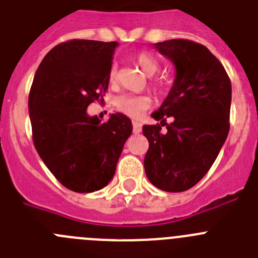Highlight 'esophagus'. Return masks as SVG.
<instances>
[{
  "label": "esophagus",
  "mask_w": 258,
  "mask_h": 258,
  "mask_svg": "<svg viewBox=\"0 0 258 258\" xmlns=\"http://www.w3.org/2000/svg\"><path fill=\"white\" fill-rule=\"evenodd\" d=\"M133 132L136 134L141 133V132H142V124H141V122L133 121Z\"/></svg>",
  "instance_id": "esophagus-1"
}]
</instances>
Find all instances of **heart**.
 Instances as JSON below:
<instances>
[{
    "mask_svg": "<svg viewBox=\"0 0 258 258\" xmlns=\"http://www.w3.org/2000/svg\"><path fill=\"white\" fill-rule=\"evenodd\" d=\"M134 60H136L137 64L142 68L144 73L147 76H153L154 73L158 71L159 63L156 59L153 54L148 53V51H138V53L134 54ZM117 80V68L116 64H112L110 67L109 71V82L115 83ZM154 87L161 90L162 85L158 81H154L153 82ZM151 106V99L146 95H132V94H122L115 100V107L117 109V111L122 112V114L127 115V116L134 117H141L143 115V112L146 111L148 107Z\"/></svg>",
    "mask_w": 258,
    "mask_h": 258,
    "instance_id": "obj_1",
    "label": "heart"
}]
</instances>
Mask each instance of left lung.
Wrapping results in <instances>:
<instances>
[{
  "instance_id": "1",
  "label": "left lung",
  "mask_w": 258,
  "mask_h": 258,
  "mask_svg": "<svg viewBox=\"0 0 258 258\" xmlns=\"http://www.w3.org/2000/svg\"><path fill=\"white\" fill-rule=\"evenodd\" d=\"M154 46L172 60L176 78L167 99L152 114L159 122L143 126L149 142L144 170L159 190L181 192L207 175L227 139L232 85L207 46L186 39Z\"/></svg>"
}]
</instances>
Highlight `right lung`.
<instances>
[{
  "label": "right lung",
  "mask_w": 258,
  "mask_h": 258,
  "mask_svg": "<svg viewBox=\"0 0 258 258\" xmlns=\"http://www.w3.org/2000/svg\"><path fill=\"white\" fill-rule=\"evenodd\" d=\"M116 41L73 39L41 60L29 95L33 142L54 177L75 192H94L114 177L133 126L121 112L101 122L87 107L102 99Z\"/></svg>",
  "instance_id": "obj_1"
}]
</instances>
